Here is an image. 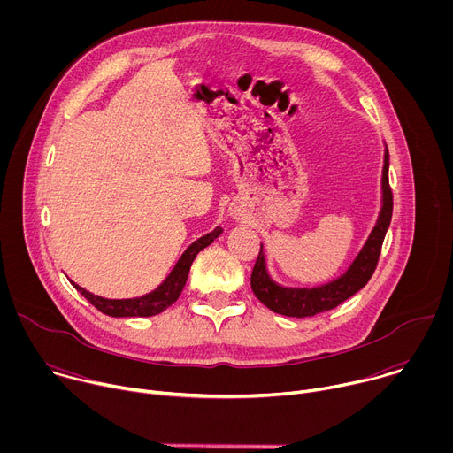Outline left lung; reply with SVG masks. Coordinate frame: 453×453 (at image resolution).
<instances>
[{"label":"left lung","instance_id":"8db88e82","mask_svg":"<svg viewBox=\"0 0 453 453\" xmlns=\"http://www.w3.org/2000/svg\"><path fill=\"white\" fill-rule=\"evenodd\" d=\"M393 217V191L389 188V150H383V168H381V208L374 227L371 229L360 252L355 256L351 265L344 274L319 287H283L276 283L267 269L264 243L260 245V254L254 264L250 274V288L254 296L260 299L269 310L287 315V317H311L320 311L332 310L357 294L371 280L380 249L387 229L391 226Z\"/></svg>","mask_w":453,"mask_h":453}]
</instances>
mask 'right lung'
<instances>
[{
  "label": "right lung",
  "mask_w": 453,
  "mask_h": 453,
  "mask_svg": "<svg viewBox=\"0 0 453 453\" xmlns=\"http://www.w3.org/2000/svg\"><path fill=\"white\" fill-rule=\"evenodd\" d=\"M222 231L224 229L220 226H217L211 233H208V234H204V236H201V238H197L196 242H193L180 254L175 267L166 276V280L161 285H157L152 292H149L145 296L131 297V299H107V297H102V296H95L93 292L82 288L75 281H72V285L95 308H98L105 315H111V317H152V315H157V313L165 311L170 304H173L179 299V296H180V292H182V288L186 285L189 267H191L193 260H196V256L204 247H208Z\"/></svg>",
  "instance_id": "add662e5"
}]
</instances>
